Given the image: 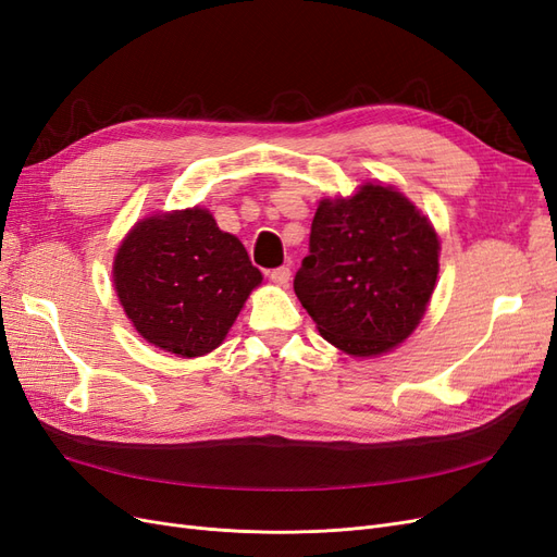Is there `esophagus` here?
<instances>
[{
	"instance_id": "obj_1",
	"label": "esophagus",
	"mask_w": 557,
	"mask_h": 557,
	"mask_svg": "<svg viewBox=\"0 0 557 557\" xmlns=\"http://www.w3.org/2000/svg\"><path fill=\"white\" fill-rule=\"evenodd\" d=\"M269 278H272V283L281 285V288H285V285L290 283V269H288V267L272 269V272H269Z\"/></svg>"
}]
</instances>
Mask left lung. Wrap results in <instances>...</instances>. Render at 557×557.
I'll use <instances>...</instances> for the list:
<instances>
[{"label": "left lung", "instance_id": "left-lung-1", "mask_svg": "<svg viewBox=\"0 0 557 557\" xmlns=\"http://www.w3.org/2000/svg\"><path fill=\"white\" fill-rule=\"evenodd\" d=\"M440 237L393 185L320 199L295 295L323 339L352 358L407 342L440 274Z\"/></svg>", "mask_w": 557, "mask_h": 557}]
</instances>
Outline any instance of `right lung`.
<instances>
[{"instance_id":"right-lung-1","label":"right lung","mask_w":557,"mask_h":557,"mask_svg":"<svg viewBox=\"0 0 557 557\" xmlns=\"http://www.w3.org/2000/svg\"><path fill=\"white\" fill-rule=\"evenodd\" d=\"M260 283L244 244L199 207L146 215L113 258V288L134 330L178 358L221 346Z\"/></svg>"}]
</instances>
